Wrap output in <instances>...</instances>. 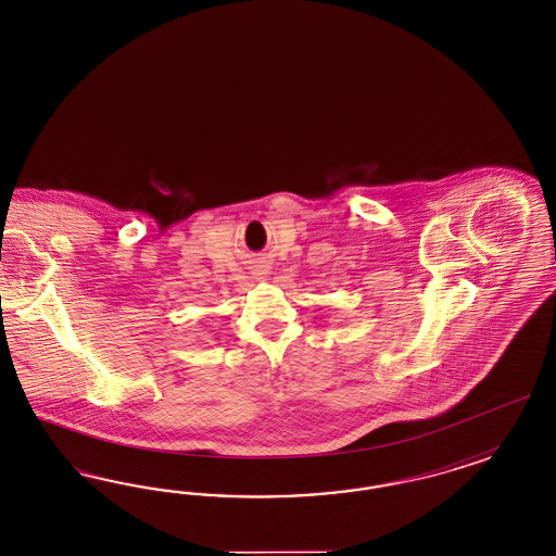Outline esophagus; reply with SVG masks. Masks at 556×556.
Wrapping results in <instances>:
<instances>
[{"label": "esophagus", "instance_id": "34e87169", "mask_svg": "<svg viewBox=\"0 0 556 556\" xmlns=\"http://www.w3.org/2000/svg\"><path fill=\"white\" fill-rule=\"evenodd\" d=\"M256 273V277H261L263 279V275H267V270L265 268H261V270H254Z\"/></svg>", "mask_w": 556, "mask_h": 556}]
</instances>
